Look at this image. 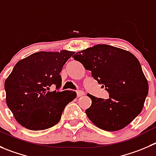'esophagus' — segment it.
Instances as JSON below:
<instances>
[{
  "instance_id": "34e87169",
  "label": "esophagus",
  "mask_w": 156,
  "mask_h": 156,
  "mask_svg": "<svg viewBox=\"0 0 156 156\" xmlns=\"http://www.w3.org/2000/svg\"><path fill=\"white\" fill-rule=\"evenodd\" d=\"M84 94H85V93H84L83 91H82V90H78V91L76 92L77 97H80V96H83Z\"/></svg>"
}]
</instances>
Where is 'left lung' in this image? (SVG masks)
<instances>
[{
    "instance_id": "8db88e82",
    "label": "left lung",
    "mask_w": 156,
    "mask_h": 156,
    "mask_svg": "<svg viewBox=\"0 0 156 156\" xmlns=\"http://www.w3.org/2000/svg\"><path fill=\"white\" fill-rule=\"evenodd\" d=\"M73 57L109 93L107 99L87 94L92 100L86 110L90 121L106 131L128 126L142 110L149 92L138 59L127 50L106 44H97Z\"/></svg>"
}]
</instances>
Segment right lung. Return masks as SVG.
I'll return each instance as SVG.
<instances>
[{"label":"right lung","instance_id":"add662e5","mask_svg":"<svg viewBox=\"0 0 156 156\" xmlns=\"http://www.w3.org/2000/svg\"><path fill=\"white\" fill-rule=\"evenodd\" d=\"M74 52L41 51L22 59L4 83L6 102L22 126L38 131L53 127L61 119L64 108L76 97V92H50L61 86L62 68Z\"/></svg>","mask_w":156,"mask_h":156}]
</instances>
